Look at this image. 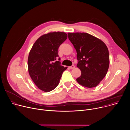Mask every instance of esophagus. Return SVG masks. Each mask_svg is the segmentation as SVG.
Returning a JSON list of instances; mask_svg holds the SVG:
<instances>
[{"mask_svg": "<svg viewBox=\"0 0 130 130\" xmlns=\"http://www.w3.org/2000/svg\"><path fill=\"white\" fill-rule=\"evenodd\" d=\"M69 69H74V68H75V66L73 65V66H71V67H69Z\"/></svg>", "mask_w": 130, "mask_h": 130, "instance_id": "1", "label": "esophagus"}]
</instances>
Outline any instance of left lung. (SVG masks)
I'll return each instance as SVG.
<instances>
[{"label":"left lung","instance_id":"left-lung-1","mask_svg":"<svg viewBox=\"0 0 130 130\" xmlns=\"http://www.w3.org/2000/svg\"><path fill=\"white\" fill-rule=\"evenodd\" d=\"M69 40L77 52V67L81 72L77 78L81 85L96 87L107 74L109 54L106 44L99 39L85 32H69Z\"/></svg>","mask_w":130,"mask_h":130}]
</instances>
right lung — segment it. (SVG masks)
Wrapping results in <instances>:
<instances>
[{
	"mask_svg": "<svg viewBox=\"0 0 130 130\" xmlns=\"http://www.w3.org/2000/svg\"><path fill=\"white\" fill-rule=\"evenodd\" d=\"M63 32H50L41 36L34 43L28 57L29 74L41 90L47 92L55 89L59 83L64 67L59 61L58 49L67 39Z\"/></svg>",
	"mask_w": 130,
	"mask_h": 130,
	"instance_id": "1",
	"label": "right lung"
}]
</instances>
